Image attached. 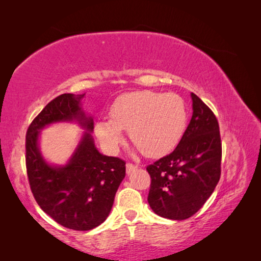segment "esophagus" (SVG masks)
I'll list each match as a JSON object with an SVG mask.
<instances>
[{"instance_id": "1", "label": "esophagus", "mask_w": 261, "mask_h": 261, "mask_svg": "<svg viewBox=\"0 0 261 261\" xmlns=\"http://www.w3.org/2000/svg\"><path fill=\"white\" fill-rule=\"evenodd\" d=\"M138 166L132 165V163H126V174H131L132 171H135Z\"/></svg>"}]
</instances>
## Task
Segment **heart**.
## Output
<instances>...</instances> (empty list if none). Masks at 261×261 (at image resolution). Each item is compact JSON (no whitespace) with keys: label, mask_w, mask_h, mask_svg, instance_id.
Returning a JSON list of instances; mask_svg holds the SVG:
<instances>
[{"label":"heart","mask_w":261,"mask_h":261,"mask_svg":"<svg viewBox=\"0 0 261 261\" xmlns=\"http://www.w3.org/2000/svg\"><path fill=\"white\" fill-rule=\"evenodd\" d=\"M188 109L178 94L137 91L121 95L110 109V120L95 123V135L115 153L124 140L123 131L148 156H161L176 147L187 127Z\"/></svg>","instance_id":"1"}]
</instances>
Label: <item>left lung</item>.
<instances>
[{
  "mask_svg": "<svg viewBox=\"0 0 261 261\" xmlns=\"http://www.w3.org/2000/svg\"><path fill=\"white\" fill-rule=\"evenodd\" d=\"M192 117L177 147L147 167L148 204L162 218L185 220L213 193L221 175V139L213 112L191 93Z\"/></svg>",
  "mask_w": 261,
  "mask_h": 261,
  "instance_id": "8db88e82",
  "label": "left lung"
}]
</instances>
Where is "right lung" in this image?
I'll return each mask as SVG.
<instances>
[{"mask_svg":"<svg viewBox=\"0 0 261 261\" xmlns=\"http://www.w3.org/2000/svg\"><path fill=\"white\" fill-rule=\"evenodd\" d=\"M84 96H57L34 118L26 134V169L35 200L61 226L81 231L94 229L108 218L125 177V162L96 148L93 117L83 108ZM57 122H76L84 130L64 165L48 163L40 149L41 131Z\"/></svg>","mask_w":261,"mask_h":261,"instance_id":"1","label":"right lung"}]
</instances>
